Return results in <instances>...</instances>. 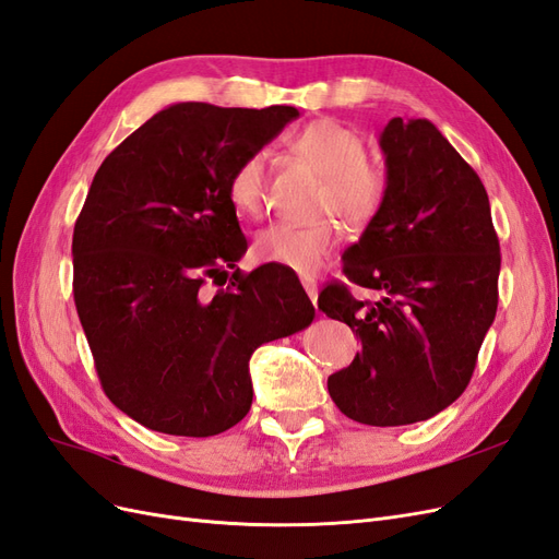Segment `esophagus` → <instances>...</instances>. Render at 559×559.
I'll return each instance as SVG.
<instances>
[{
    "label": "esophagus",
    "mask_w": 559,
    "mask_h": 559,
    "mask_svg": "<svg viewBox=\"0 0 559 559\" xmlns=\"http://www.w3.org/2000/svg\"><path fill=\"white\" fill-rule=\"evenodd\" d=\"M302 282V289H306L308 298L312 300V306H317V296H319V289H317V282L312 277H300Z\"/></svg>",
    "instance_id": "obj_1"
}]
</instances>
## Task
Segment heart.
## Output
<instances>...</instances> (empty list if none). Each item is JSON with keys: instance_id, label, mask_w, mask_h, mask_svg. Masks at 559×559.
Listing matches in <instances>:
<instances>
[{"instance_id": "b5f03b06", "label": "heart", "mask_w": 559, "mask_h": 559, "mask_svg": "<svg viewBox=\"0 0 559 559\" xmlns=\"http://www.w3.org/2000/svg\"><path fill=\"white\" fill-rule=\"evenodd\" d=\"M292 154L324 177L321 210L341 214L349 224H366L384 198L386 179L380 163L366 158V142L352 126L335 118L300 128L289 140ZM230 202L238 212L257 214L265 198V154H249L228 183ZM341 226L333 218L314 224L280 222L263 228L253 240V257L310 275L341 245Z\"/></svg>"}]
</instances>
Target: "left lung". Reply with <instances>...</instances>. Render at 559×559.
I'll return each mask as SVG.
<instances>
[{
  "label": "left lung",
  "mask_w": 559,
  "mask_h": 559,
  "mask_svg": "<svg viewBox=\"0 0 559 559\" xmlns=\"http://www.w3.org/2000/svg\"><path fill=\"white\" fill-rule=\"evenodd\" d=\"M386 189L359 242L345 249L349 282L319 310L361 337L354 361L329 378L333 403L370 427L429 419L462 396L497 314L499 238L473 167L427 118H392L380 134Z\"/></svg>",
  "instance_id": "left-lung-1"
}]
</instances>
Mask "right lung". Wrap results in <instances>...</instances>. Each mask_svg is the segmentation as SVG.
Wrapping results in <instances>:
<instances>
[{
	"label": "right lung",
	"instance_id": "1",
	"mask_svg": "<svg viewBox=\"0 0 559 559\" xmlns=\"http://www.w3.org/2000/svg\"><path fill=\"white\" fill-rule=\"evenodd\" d=\"M294 107L179 103L99 165L74 226V302L105 394L151 431L205 438L249 413V359L312 324L286 270L230 276L247 240L228 183ZM207 278L226 290L201 294Z\"/></svg>",
	"mask_w": 559,
	"mask_h": 559
}]
</instances>
